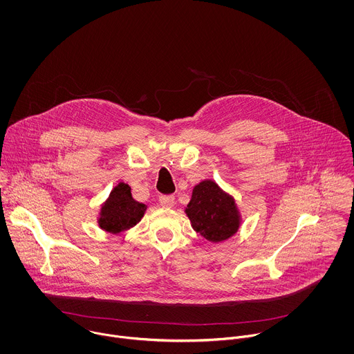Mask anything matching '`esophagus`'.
I'll use <instances>...</instances> for the list:
<instances>
[{
  "label": "esophagus",
  "instance_id": "obj_1",
  "mask_svg": "<svg viewBox=\"0 0 354 354\" xmlns=\"http://www.w3.org/2000/svg\"><path fill=\"white\" fill-rule=\"evenodd\" d=\"M159 203H160V205L170 208L174 205V196L173 195H162V196H159Z\"/></svg>",
  "mask_w": 354,
  "mask_h": 354
}]
</instances>
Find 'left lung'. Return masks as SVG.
I'll use <instances>...</instances> for the list:
<instances>
[{
	"mask_svg": "<svg viewBox=\"0 0 354 354\" xmlns=\"http://www.w3.org/2000/svg\"><path fill=\"white\" fill-rule=\"evenodd\" d=\"M194 230L211 243H221L234 236L241 216L233 196L212 180L195 185L191 202L185 208Z\"/></svg>",
	"mask_w": 354,
	"mask_h": 354,
	"instance_id": "1",
	"label": "left lung"
}]
</instances>
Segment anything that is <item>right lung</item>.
I'll use <instances>...</instances> for the list:
<instances>
[{
    "instance_id": "1",
    "label": "right lung",
    "mask_w": 354,
    "mask_h": 354,
    "mask_svg": "<svg viewBox=\"0 0 354 354\" xmlns=\"http://www.w3.org/2000/svg\"><path fill=\"white\" fill-rule=\"evenodd\" d=\"M147 205L132 198L131 187L120 183L113 188L107 201L102 204L98 223L107 233H121L140 222Z\"/></svg>"
}]
</instances>
